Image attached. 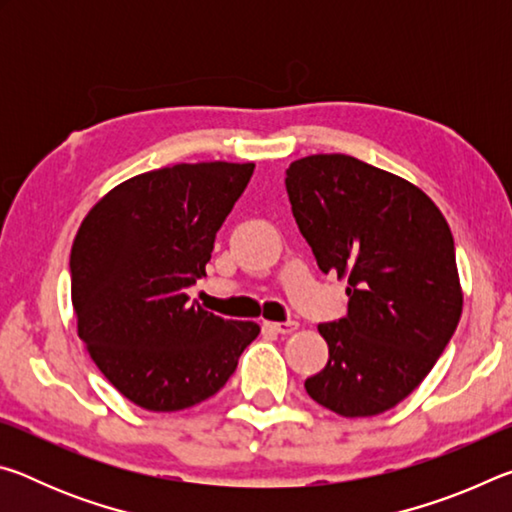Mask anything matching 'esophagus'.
Instances as JSON below:
<instances>
[{
	"instance_id": "esophagus-1",
	"label": "esophagus",
	"mask_w": 512,
	"mask_h": 512,
	"mask_svg": "<svg viewBox=\"0 0 512 512\" xmlns=\"http://www.w3.org/2000/svg\"><path fill=\"white\" fill-rule=\"evenodd\" d=\"M264 327L271 329L275 334H291L298 329V323L296 320H287V323H264Z\"/></svg>"
}]
</instances>
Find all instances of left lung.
Instances as JSON below:
<instances>
[{"instance_id": "obj_1", "label": "left lung", "mask_w": 512, "mask_h": 512, "mask_svg": "<svg viewBox=\"0 0 512 512\" xmlns=\"http://www.w3.org/2000/svg\"><path fill=\"white\" fill-rule=\"evenodd\" d=\"M284 185L320 271L348 277V314L318 325L329 359L307 393L345 418L393 409L461 318L452 230L418 187L350 155L291 162Z\"/></svg>"}]
</instances>
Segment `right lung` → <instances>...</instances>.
I'll list each match as a JSON object with an SVG mask.
<instances>
[{
	"instance_id": "add662e5",
	"label": "right lung",
	"mask_w": 512,
	"mask_h": 512,
	"mask_svg": "<svg viewBox=\"0 0 512 512\" xmlns=\"http://www.w3.org/2000/svg\"><path fill=\"white\" fill-rule=\"evenodd\" d=\"M253 171V162H198L140 173L81 223L69 257L79 336L110 384L146 411L219 393L259 334L187 296Z\"/></svg>"
}]
</instances>
